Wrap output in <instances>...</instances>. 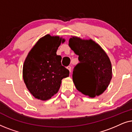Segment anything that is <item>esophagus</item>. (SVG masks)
Segmentation results:
<instances>
[{
	"mask_svg": "<svg viewBox=\"0 0 132 132\" xmlns=\"http://www.w3.org/2000/svg\"><path fill=\"white\" fill-rule=\"evenodd\" d=\"M67 69H68V70H69L70 72L71 71V66H70V65H68V66L67 67Z\"/></svg>",
	"mask_w": 132,
	"mask_h": 132,
	"instance_id": "obj_1",
	"label": "esophagus"
}]
</instances>
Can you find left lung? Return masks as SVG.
Listing matches in <instances>:
<instances>
[{"mask_svg":"<svg viewBox=\"0 0 132 132\" xmlns=\"http://www.w3.org/2000/svg\"><path fill=\"white\" fill-rule=\"evenodd\" d=\"M69 46L79 56V63L73 71L76 89L91 98L102 94L112 79V65L107 54L92 39L73 37Z\"/></svg>","mask_w":132,"mask_h":132,"instance_id":"obj_1","label":"left lung"}]
</instances>
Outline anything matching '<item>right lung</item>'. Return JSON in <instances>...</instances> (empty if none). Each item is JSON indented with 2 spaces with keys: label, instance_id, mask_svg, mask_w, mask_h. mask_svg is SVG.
<instances>
[{
  "label": "right lung",
  "instance_id": "obj_1",
  "mask_svg": "<svg viewBox=\"0 0 132 132\" xmlns=\"http://www.w3.org/2000/svg\"><path fill=\"white\" fill-rule=\"evenodd\" d=\"M64 39L46 35L38 41L23 65V77L26 87L35 98L47 100L56 94L62 79L70 71L61 64L56 52Z\"/></svg>",
  "mask_w": 132,
  "mask_h": 132
}]
</instances>
